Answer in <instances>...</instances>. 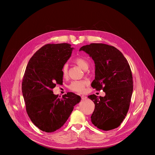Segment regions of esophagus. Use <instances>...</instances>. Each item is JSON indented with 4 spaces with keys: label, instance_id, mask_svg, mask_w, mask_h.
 Wrapping results in <instances>:
<instances>
[{
    "label": "esophagus",
    "instance_id": "34e87169",
    "mask_svg": "<svg viewBox=\"0 0 155 155\" xmlns=\"http://www.w3.org/2000/svg\"><path fill=\"white\" fill-rule=\"evenodd\" d=\"M81 99L82 100H85V99H87V97L86 96H81Z\"/></svg>",
    "mask_w": 155,
    "mask_h": 155
}]
</instances>
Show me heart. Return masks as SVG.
<instances>
[{
	"mask_svg": "<svg viewBox=\"0 0 155 155\" xmlns=\"http://www.w3.org/2000/svg\"><path fill=\"white\" fill-rule=\"evenodd\" d=\"M74 62L77 64L80 68L83 70H86L88 68L87 61L81 57H77L74 59ZM62 75L64 77H66L68 74V65L65 64L62 68ZM89 84V81L86 80H75L71 83L69 86V89L73 91L83 93L85 91L86 87Z\"/></svg>",
	"mask_w": 155,
	"mask_h": 155,
	"instance_id": "heart-1",
	"label": "heart"
}]
</instances>
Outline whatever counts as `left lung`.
Instances as JSON below:
<instances>
[{
  "instance_id": "8db88e82",
  "label": "left lung",
  "mask_w": 155,
  "mask_h": 155,
  "mask_svg": "<svg viewBox=\"0 0 155 155\" xmlns=\"http://www.w3.org/2000/svg\"><path fill=\"white\" fill-rule=\"evenodd\" d=\"M81 50L94 61L95 79L91 86L105 93L104 97L87 96L95 104L91 122L104 130L115 129L127 115L133 91L129 64L120 51L106 44L91 43L81 47Z\"/></svg>"
}]
</instances>
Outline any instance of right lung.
<instances>
[{
	"instance_id": "right-lung-1",
	"label": "right lung",
	"mask_w": 155,
	"mask_h": 155,
	"mask_svg": "<svg viewBox=\"0 0 155 155\" xmlns=\"http://www.w3.org/2000/svg\"><path fill=\"white\" fill-rule=\"evenodd\" d=\"M73 49L69 43L47 44L35 52L27 65L22 93L29 117L42 131L53 132L61 128L81 100L72 92L59 99L52 91L62 83V68Z\"/></svg>"
}]
</instances>
